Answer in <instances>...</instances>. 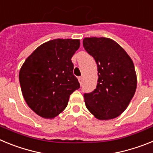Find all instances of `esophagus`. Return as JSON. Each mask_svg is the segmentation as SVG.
<instances>
[{
    "label": "esophagus",
    "instance_id": "esophagus-1",
    "mask_svg": "<svg viewBox=\"0 0 153 153\" xmlns=\"http://www.w3.org/2000/svg\"><path fill=\"white\" fill-rule=\"evenodd\" d=\"M78 80H79L80 85H82V83H83V78L82 77V76H79V77H78Z\"/></svg>",
    "mask_w": 153,
    "mask_h": 153
}]
</instances>
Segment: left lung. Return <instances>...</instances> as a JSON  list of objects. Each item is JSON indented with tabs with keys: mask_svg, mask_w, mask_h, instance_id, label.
<instances>
[{
	"mask_svg": "<svg viewBox=\"0 0 153 153\" xmlns=\"http://www.w3.org/2000/svg\"><path fill=\"white\" fill-rule=\"evenodd\" d=\"M84 49L97 65L98 83L93 92L84 93L86 108L97 119L119 117L135 94L137 79L132 59L117 42L106 37H86Z\"/></svg>",
	"mask_w": 153,
	"mask_h": 153,
	"instance_id": "8db88e82",
	"label": "left lung"
}]
</instances>
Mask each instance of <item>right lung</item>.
<instances>
[{
	"mask_svg": "<svg viewBox=\"0 0 153 153\" xmlns=\"http://www.w3.org/2000/svg\"><path fill=\"white\" fill-rule=\"evenodd\" d=\"M79 40L55 39L42 44L25 60L19 74L24 98L33 111L47 119L58 116L73 92L80 87L71 58Z\"/></svg>",
	"mask_w": 153,
	"mask_h": 153,
	"instance_id": "obj_1",
	"label": "right lung"
}]
</instances>
